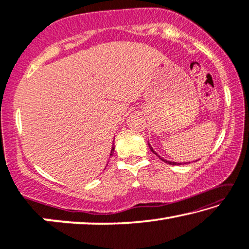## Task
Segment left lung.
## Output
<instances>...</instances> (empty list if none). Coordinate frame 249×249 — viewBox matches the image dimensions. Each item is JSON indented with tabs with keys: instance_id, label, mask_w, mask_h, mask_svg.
Segmentation results:
<instances>
[{
	"instance_id": "1",
	"label": "left lung",
	"mask_w": 249,
	"mask_h": 249,
	"mask_svg": "<svg viewBox=\"0 0 249 249\" xmlns=\"http://www.w3.org/2000/svg\"><path fill=\"white\" fill-rule=\"evenodd\" d=\"M148 147H150V150H151L152 152H153V153H154L155 155H158V154H157V153H155V152H154V150H153V148H152V147H151V145H150V144H148ZM158 157H159V155H158ZM159 158H160V159H161V160H162L163 162L168 163V164H172V165H177V164H180V163H177V162H171V161H166V160H164V159H162L161 157H159Z\"/></svg>"
}]
</instances>
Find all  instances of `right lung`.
Instances as JSON below:
<instances>
[{
  "mask_svg": "<svg viewBox=\"0 0 249 249\" xmlns=\"http://www.w3.org/2000/svg\"><path fill=\"white\" fill-rule=\"evenodd\" d=\"M114 153V146H113V148H112V151H110V155H112Z\"/></svg>",
  "mask_w": 249,
  "mask_h": 249,
  "instance_id": "right-lung-1",
  "label": "right lung"
}]
</instances>
